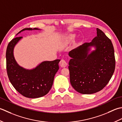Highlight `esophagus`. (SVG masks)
<instances>
[{"instance_id":"esophagus-1","label":"esophagus","mask_w":122,"mask_h":122,"mask_svg":"<svg viewBox=\"0 0 122 122\" xmlns=\"http://www.w3.org/2000/svg\"><path fill=\"white\" fill-rule=\"evenodd\" d=\"M59 65L62 67H65L67 66V63L66 61L64 60V59H61L59 62Z\"/></svg>"}]
</instances>
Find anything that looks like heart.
Masks as SVG:
<instances>
[{"label": "heart", "instance_id": "1", "mask_svg": "<svg viewBox=\"0 0 122 122\" xmlns=\"http://www.w3.org/2000/svg\"><path fill=\"white\" fill-rule=\"evenodd\" d=\"M74 35H71V36H70V37H69V39H73L74 38Z\"/></svg>", "mask_w": 122, "mask_h": 122}]
</instances>
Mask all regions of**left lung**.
I'll return each instance as SVG.
<instances>
[{"instance_id": "1", "label": "left lung", "mask_w": 122, "mask_h": 122, "mask_svg": "<svg viewBox=\"0 0 122 122\" xmlns=\"http://www.w3.org/2000/svg\"><path fill=\"white\" fill-rule=\"evenodd\" d=\"M96 49L89 54L90 47ZM71 58L68 68L71 86L78 93H95L103 89L112 76L115 68L113 45L110 39L97 28V36L69 51Z\"/></svg>"}]
</instances>
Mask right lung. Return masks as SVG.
Wrapping results in <instances>:
<instances>
[{
  "label": "right lung",
  "instance_id": "1",
  "mask_svg": "<svg viewBox=\"0 0 122 122\" xmlns=\"http://www.w3.org/2000/svg\"><path fill=\"white\" fill-rule=\"evenodd\" d=\"M38 30L35 28L25 30ZM22 37H15L9 42L6 50V68L11 84L16 90L27 98H35L44 96L48 93L53 85L54 79L59 69L60 59L45 61L35 68L28 70L18 65L15 59L13 51L15 46Z\"/></svg>",
  "mask_w": 122,
  "mask_h": 122
}]
</instances>
